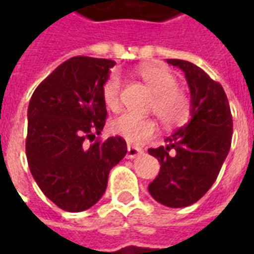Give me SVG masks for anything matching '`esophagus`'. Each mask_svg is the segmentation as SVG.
<instances>
[{
  "instance_id": "esophagus-1",
  "label": "esophagus",
  "mask_w": 254,
  "mask_h": 254,
  "mask_svg": "<svg viewBox=\"0 0 254 254\" xmlns=\"http://www.w3.org/2000/svg\"><path fill=\"white\" fill-rule=\"evenodd\" d=\"M143 152H144V151L141 148L133 147V145H127V159H133V158H136V156H138V155H141Z\"/></svg>"
}]
</instances>
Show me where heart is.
Wrapping results in <instances>:
<instances>
[{"instance_id":"obj_1","label":"heart","mask_w":254,"mask_h":254,"mask_svg":"<svg viewBox=\"0 0 254 254\" xmlns=\"http://www.w3.org/2000/svg\"><path fill=\"white\" fill-rule=\"evenodd\" d=\"M140 76L155 94L151 109L156 113L166 127H177L187 121L190 114V100L182 91L177 89L174 74L165 66L145 65L140 69ZM122 80L118 73H111L102 87L105 105L111 111L121 107ZM156 122L152 118L124 113L110 122V130L130 144H141L156 132Z\"/></svg>"}]
</instances>
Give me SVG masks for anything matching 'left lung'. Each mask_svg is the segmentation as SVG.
<instances>
[{
  "label": "left lung",
  "mask_w": 254,
  "mask_h": 254,
  "mask_svg": "<svg viewBox=\"0 0 254 254\" xmlns=\"http://www.w3.org/2000/svg\"><path fill=\"white\" fill-rule=\"evenodd\" d=\"M167 64L185 73L190 121L166 137V147L148 149L160 163L148 191L166 207L182 208L198 201L216 181L231 145L233 117L223 87L201 67L184 60Z\"/></svg>",
  "instance_id": "8db88e82"
}]
</instances>
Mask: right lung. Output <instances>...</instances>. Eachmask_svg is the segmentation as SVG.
I'll list each match as a JSON object with an SVG mask.
<instances>
[{"mask_svg": "<svg viewBox=\"0 0 254 254\" xmlns=\"http://www.w3.org/2000/svg\"><path fill=\"white\" fill-rule=\"evenodd\" d=\"M114 65L105 58H69L31 96L28 166L45 196L64 211L81 212L99 201L109 173L127 155L120 136L95 141L107 116L102 87Z\"/></svg>", "mask_w": 254, "mask_h": 254, "instance_id": "obj_1", "label": "right lung"}]
</instances>
